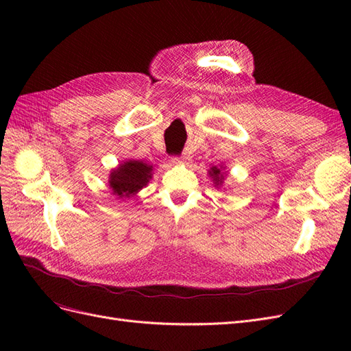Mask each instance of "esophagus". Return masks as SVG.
Masks as SVG:
<instances>
[{
	"label": "esophagus",
	"mask_w": 351,
	"mask_h": 351,
	"mask_svg": "<svg viewBox=\"0 0 351 351\" xmlns=\"http://www.w3.org/2000/svg\"><path fill=\"white\" fill-rule=\"evenodd\" d=\"M190 155H187V154H184V155H182V156H173L171 158V162L173 164H187V162H190Z\"/></svg>",
	"instance_id": "esophagus-1"
}]
</instances>
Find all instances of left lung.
<instances>
[{
	"label": "left lung",
	"instance_id": "8db88e82",
	"mask_svg": "<svg viewBox=\"0 0 351 351\" xmlns=\"http://www.w3.org/2000/svg\"><path fill=\"white\" fill-rule=\"evenodd\" d=\"M209 174H210L212 178H214V182H215L217 184H219V183L222 182V178H224V176H222L221 171H219V168H217V167H212Z\"/></svg>",
	"mask_w": 351,
	"mask_h": 351
}]
</instances>
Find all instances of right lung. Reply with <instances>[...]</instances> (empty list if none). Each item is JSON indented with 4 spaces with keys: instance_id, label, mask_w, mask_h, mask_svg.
<instances>
[{
    "instance_id": "obj_1",
    "label": "right lung",
    "mask_w": 351,
    "mask_h": 351,
    "mask_svg": "<svg viewBox=\"0 0 351 351\" xmlns=\"http://www.w3.org/2000/svg\"><path fill=\"white\" fill-rule=\"evenodd\" d=\"M152 165L142 161H127L114 169L110 176V186L114 195L129 197L139 192L152 178Z\"/></svg>"
}]
</instances>
